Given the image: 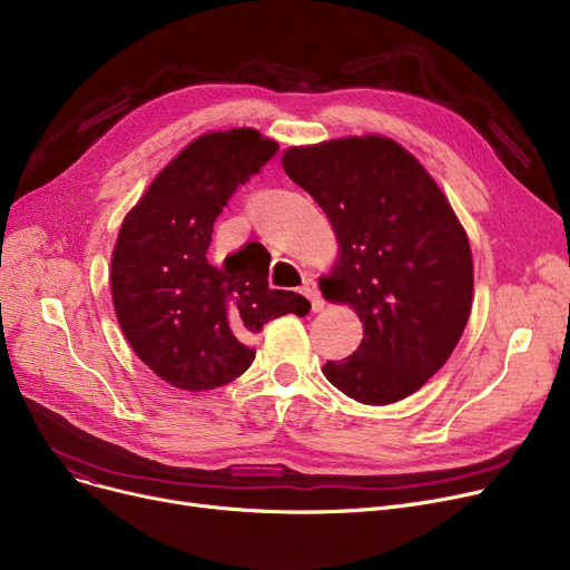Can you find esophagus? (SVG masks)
I'll return each mask as SVG.
<instances>
[{
    "label": "esophagus",
    "mask_w": 570,
    "mask_h": 570,
    "mask_svg": "<svg viewBox=\"0 0 570 570\" xmlns=\"http://www.w3.org/2000/svg\"><path fill=\"white\" fill-rule=\"evenodd\" d=\"M303 291H305V295L309 297V303H312V309L314 312H323V307H325V301L321 297V293H318V286H316V282L309 277V279H305V284H303Z\"/></svg>",
    "instance_id": "34e87169"
}]
</instances>
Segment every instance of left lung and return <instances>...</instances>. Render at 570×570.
<instances>
[{
	"mask_svg": "<svg viewBox=\"0 0 570 570\" xmlns=\"http://www.w3.org/2000/svg\"><path fill=\"white\" fill-rule=\"evenodd\" d=\"M282 166L337 237L318 288L365 333L342 363L323 365L325 379L370 406L413 395L451 357L471 314L473 258L453 205L406 147L379 134L293 145Z\"/></svg>",
	"mask_w": 570,
	"mask_h": 570,
	"instance_id": "left-lung-1",
	"label": "left lung"
}]
</instances>
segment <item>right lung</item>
Masks as SVG:
<instances>
[{
    "instance_id": "obj_1",
    "label": "right lung",
    "mask_w": 570,
    "mask_h": 570,
    "mask_svg": "<svg viewBox=\"0 0 570 570\" xmlns=\"http://www.w3.org/2000/svg\"><path fill=\"white\" fill-rule=\"evenodd\" d=\"M277 140L239 127L194 138L129 209L110 256L119 327L140 361L179 391H215L245 374L247 342L284 314H309L301 293L267 286L256 243L209 263L213 224L230 194L277 153Z\"/></svg>"
}]
</instances>
